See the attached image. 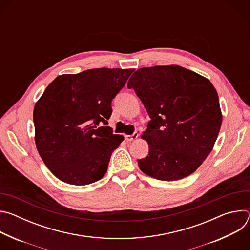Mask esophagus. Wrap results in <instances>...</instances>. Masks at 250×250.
<instances>
[{
	"label": "esophagus",
	"instance_id": "1",
	"mask_svg": "<svg viewBox=\"0 0 250 250\" xmlns=\"http://www.w3.org/2000/svg\"><path fill=\"white\" fill-rule=\"evenodd\" d=\"M138 137V133L137 132H133L132 134H130V135H125V139L126 140V141H132V140H134V139H136Z\"/></svg>",
	"mask_w": 250,
	"mask_h": 250
}]
</instances>
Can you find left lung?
<instances>
[{"label":"left lung","mask_w":250,"mask_h":250,"mask_svg":"<svg viewBox=\"0 0 250 250\" xmlns=\"http://www.w3.org/2000/svg\"><path fill=\"white\" fill-rule=\"evenodd\" d=\"M150 121L142 133L149 146L140 170L155 179L189 176L211 151L222 125L219 96L207 78L178 65L136 70L127 83Z\"/></svg>","instance_id":"obj_1"}]
</instances>
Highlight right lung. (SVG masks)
<instances>
[{
    "label": "right lung",
    "mask_w": 250,
    "mask_h": 250,
    "mask_svg": "<svg viewBox=\"0 0 250 250\" xmlns=\"http://www.w3.org/2000/svg\"><path fill=\"white\" fill-rule=\"evenodd\" d=\"M133 71L97 68L60 75L35 104V145L59 180L82 186L104 175L112 153L124 140L106 126V120L113 99Z\"/></svg>",
    "instance_id": "add662e5"
}]
</instances>
